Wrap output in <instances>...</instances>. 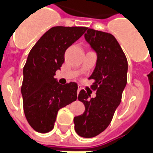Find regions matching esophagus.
<instances>
[{
	"mask_svg": "<svg viewBox=\"0 0 153 153\" xmlns=\"http://www.w3.org/2000/svg\"><path fill=\"white\" fill-rule=\"evenodd\" d=\"M80 90H81V88H80L79 86V88H78V91H77V92L79 93V91H80Z\"/></svg>",
	"mask_w": 153,
	"mask_h": 153,
	"instance_id": "34e87169",
	"label": "esophagus"
}]
</instances>
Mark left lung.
I'll return each instance as SVG.
<instances>
[{
    "label": "left lung",
    "mask_w": 153,
    "mask_h": 153,
    "mask_svg": "<svg viewBox=\"0 0 153 153\" xmlns=\"http://www.w3.org/2000/svg\"><path fill=\"white\" fill-rule=\"evenodd\" d=\"M84 35L86 41L97 55V65L89 79H93L91 89L95 98L81 90L78 99L85 105L82 114L74 117V130L83 138L100 134L110 124L120 105L127 82L128 63L121 46L113 35L91 28Z\"/></svg>",
    "instance_id": "8db88e82"
}]
</instances>
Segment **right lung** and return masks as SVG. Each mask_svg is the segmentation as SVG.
Returning <instances> with one entry per match:
<instances>
[{"mask_svg": "<svg viewBox=\"0 0 153 153\" xmlns=\"http://www.w3.org/2000/svg\"><path fill=\"white\" fill-rule=\"evenodd\" d=\"M88 28L54 27L46 31L28 54L21 88L28 123L39 133L54 127L57 112L77 99L78 85H62L54 78L65 61V52Z\"/></svg>", "mask_w": 153, "mask_h": 153, "instance_id": "1", "label": "right lung"}]
</instances>
